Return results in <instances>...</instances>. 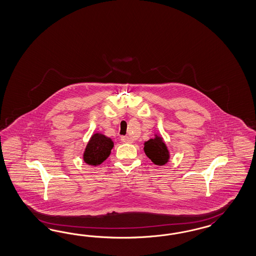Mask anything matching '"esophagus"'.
I'll list each match as a JSON object with an SVG mask.
<instances>
[{
    "instance_id": "34e87169",
    "label": "esophagus",
    "mask_w": 256,
    "mask_h": 256,
    "mask_svg": "<svg viewBox=\"0 0 256 256\" xmlns=\"http://www.w3.org/2000/svg\"><path fill=\"white\" fill-rule=\"evenodd\" d=\"M120 140L124 142V143H132L134 142V140L130 136H122Z\"/></svg>"
}]
</instances>
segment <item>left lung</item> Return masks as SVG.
<instances>
[{"mask_svg":"<svg viewBox=\"0 0 256 256\" xmlns=\"http://www.w3.org/2000/svg\"><path fill=\"white\" fill-rule=\"evenodd\" d=\"M144 152L146 156L156 164V165H165L168 161L170 154L162 138L156 136L154 140L145 142Z\"/></svg>","mask_w":256,"mask_h":256,"instance_id":"1","label":"left lung"}]
</instances>
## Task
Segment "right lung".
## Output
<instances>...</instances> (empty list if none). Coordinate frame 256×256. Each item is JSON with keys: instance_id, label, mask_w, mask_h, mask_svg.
Here are the masks:
<instances>
[{"instance_id": "right-lung-1", "label": "right lung", "mask_w": 256, "mask_h": 256, "mask_svg": "<svg viewBox=\"0 0 256 256\" xmlns=\"http://www.w3.org/2000/svg\"><path fill=\"white\" fill-rule=\"evenodd\" d=\"M113 147L114 143L111 138L102 134H95L86 145L84 160L88 165H100L109 156Z\"/></svg>"}]
</instances>
